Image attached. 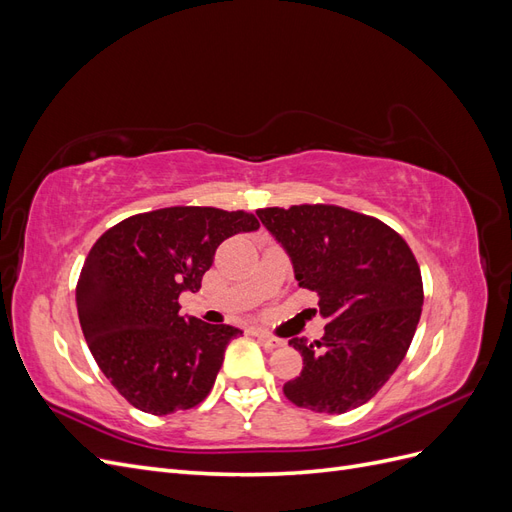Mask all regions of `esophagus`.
<instances>
[{
	"label": "esophagus",
	"instance_id": "1",
	"mask_svg": "<svg viewBox=\"0 0 512 512\" xmlns=\"http://www.w3.org/2000/svg\"><path fill=\"white\" fill-rule=\"evenodd\" d=\"M258 342L262 344V348H265V350H277V348H282L286 344L284 339H277L269 333H258Z\"/></svg>",
	"mask_w": 512,
	"mask_h": 512
}]
</instances>
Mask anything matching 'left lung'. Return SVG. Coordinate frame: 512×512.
Returning <instances> with one entry per match:
<instances>
[{
  "instance_id": "left-lung-1",
  "label": "left lung",
  "mask_w": 512,
  "mask_h": 512,
  "mask_svg": "<svg viewBox=\"0 0 512 512\" xmlns=\"http://www.w3.org/2000/svg\"><path fill=\"white\" fill-rule=\"evenodd\" d=\"M292 258L299 288L318 294L329 324L320 342L290 344L301 374L284 384L294 406L344 414L374 397L404 361L423 309V277L406 239L371 215L337 205L258 209Z\"/></svg>"
}]
</instances>
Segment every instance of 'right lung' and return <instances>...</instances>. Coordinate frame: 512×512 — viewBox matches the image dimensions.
<instances>
[{
  "instance_id": "add662e5",
  "label": "right lung",
  "mask_w": 512,
  "mask_h": 512,
  "mask_svg": "<svg viewBox=\"0 0 512 512\" xmlns=\"http://www.w3.org/2000/svg\"><path fill=\"white\" fill-rule=\"evenodd\" d=\"M258 226L241 209L179 205L130 215L91 247L76 309L98 367L128 404L164 416L209 395L241 331L183 318L179 294L200 288L224 239Z\"/></svg>"
}]
</instances>
